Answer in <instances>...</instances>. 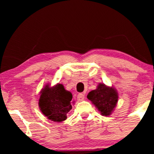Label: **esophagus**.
<instances>
[{
  "instance_id": "34e87169",
  "label": "esophagus",
  "mask_w": 154,
  "mask_h": 154,
  "mask_svg": "<svg viewBox=\"0 0 154 154\" xmlns=\"http://www.w3.org/2000/svg\"><path fill=\"white\" fill-rule=\"evenodd\" d=\"M77 99H78V100L80 101V102H81V101L84 100V99H85V94H84L83 93H79L77 96Z\"/></svg>"
}]
</instances>
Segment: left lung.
Wrapping results in <instances>:
<instances>
[{
  "instance_id": "1",
  "label": "left lung",
  "mask_w": 154,
  "mask_h": 154,
  "mask_svg": "<svg viewBox=\"0 0 154 154\" xmlns=\"http://www.w3.org/2000/svg\"><path fill=\"white\" fill-rule=\"evenodd\" d=\"M88 99L91 101L102 116H109L116 106L119 95L116 90L104 84H99L97 88L88 93Z\"/></svg>"
}]
</instances>
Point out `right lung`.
<instances>
[{
	"label": "right lung",
	"mask_w": 154,
	"mask_h": 154,
	"mask_svg": "<svg viewBox=\"0 0 154 154\" xmlns=\"http://www.w3.org/2000/svg\"><path fill=\"white\" fill-rule=\"evenodd\" d=\"M40 94V109L48 119L62 122L67 119V113L72 109V94L65 90L63 85L57 84L52 88L46 85Z\"/></svg>",
	"instance_id": "add662e5"
}]
</instances>
